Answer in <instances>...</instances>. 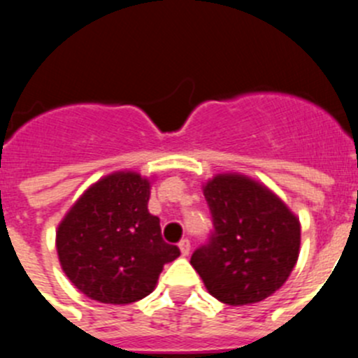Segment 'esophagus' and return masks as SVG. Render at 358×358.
<instances>
[{
	"mask_svg": "<svg viewBox=\"0 0 358 358\" xmlns=\"http://www.w3.org/2000/svg\"><path fill=\"white\" fill-rule=\"evenodd\" d=\"M178 247H180V252H182V256H189V252H190V242L187 238H183L182 242L178 243Z\"/></svg>",
	"mask_w": 358,
	"mask_h": 358,
	"instance_id": "obj_1",
	"label": "esophagus"
}]
</instances>
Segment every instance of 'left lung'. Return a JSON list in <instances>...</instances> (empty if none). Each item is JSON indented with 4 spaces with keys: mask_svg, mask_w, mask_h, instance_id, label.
I'll return each instance as SVG.
<instances>
[{
    "mask_svg": "<svg viewBox=\"0 0 358 358\" xmlns=\"http://www.w3.org/2000/svg\"><path fill=\"white\" fill-rule=\"evenodd\" d=\"M213 220L208 242L190 265L212 296L247 306L275 293L300 252V222L268 187L238 173L215 175L203 185Z\"/></svg>",
    "mask_w": 358,
    "mask_h": 358,
    "instance_id": "1",
    "label": "left lung"
}]
</instances>
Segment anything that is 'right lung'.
Listing matches in <instances>:
<instances>
[{
    "label": "right lung",
    "instance_id": "obj_1",
    "mask_svg": "<svg viewBox=\"0 0 358 358\" xmlns=\"http://www.w3.org/2000/svg\"><path fill=\"white\" fill-rule=\"evenodd\" d=\"M150 180L116 171L73 203L56 231L59 265L76 288L102 303H132L155 289L166 263L180 256L148 212Z\"/></svg>",
    "mask_w": 358,
    "mask_h": 358
}]
</instances>
